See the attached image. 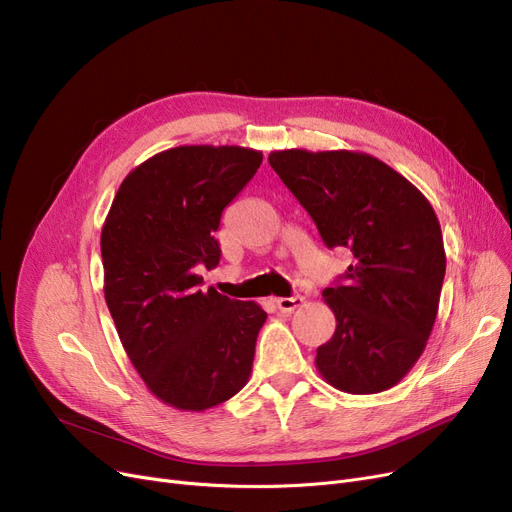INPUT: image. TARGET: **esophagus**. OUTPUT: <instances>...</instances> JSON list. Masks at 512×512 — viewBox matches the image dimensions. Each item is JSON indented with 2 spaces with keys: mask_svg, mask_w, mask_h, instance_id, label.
<instances>
[{
  "mask_svg": "<svg viewBox=\"0 0 512 512\" xmlns=\"http://www.w3.org/2000/svg\"><path fill=\"white\" fill-rule=\"evenodd\" d=\"M303 303H305V299L299 297V294H294V297H280V299H276V305H278V309L282 313H292L294 309L303 307Z\"/></svg>",
  "mask_w": 512,
  "mask_h": 512,
  "instance_id": "34e87169",
  "label": "esophagus"
}]
</instances>
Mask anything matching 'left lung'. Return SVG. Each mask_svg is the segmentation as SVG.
Wrapping results in <instances>:
<instances>
[{
	"label": "left lung",
	"mask_w": 512,
	"mask_h": 512,
	"mask_svg": "<svg viewBox=\"0 0 512 512\" xmlns=\"http://www.w3.org/2000/svg\"><path fill=\"white\" fill-rule=\"evenodd\" d=\"M270 166L326 247L355 255L346 284L324 290L336 332L315 367L348 394H378L413 369L432 334L446 272L438 215L405 176L361 151L284 149Z\"/></svg>",
	"instance_id": "left-lung-1"
}]
</instances>
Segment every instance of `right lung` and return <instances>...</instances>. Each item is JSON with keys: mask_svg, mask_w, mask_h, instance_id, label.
I'll return each mask as SVG.
<instances>
[{"mask_svg": "<svg viewBox=\"0 0 512 512\" xmlns=\"http://www.w3.org/2000/svg\"><path fill=\"white\" fill-rule=\"evenodd\" d=\"M238 145L155 153L120 184L101 228L103 294L124 351L149 392L178 411L218 407L251 378L267 313L213 286L224 207L261 166Z\"/></svg>", "mask_w": 512, "mask_h": 512, "instance_id": "add662e5", "label": "right lung"}]
</instances>
